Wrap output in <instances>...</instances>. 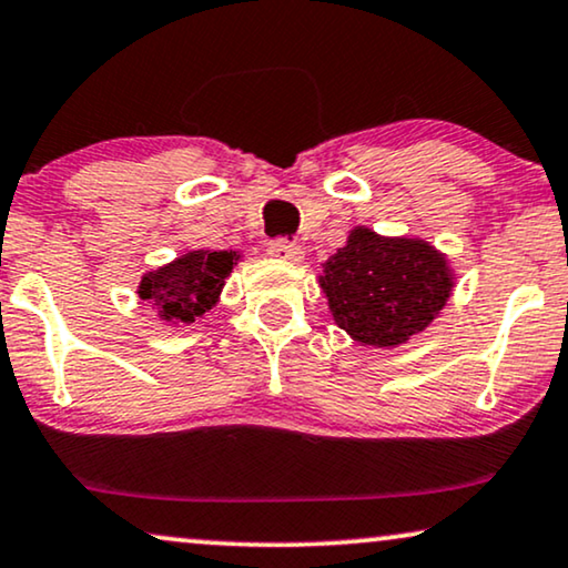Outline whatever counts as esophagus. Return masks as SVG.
Here are the masks:
<instances>
[{"mask_svg":"<svg viewBox=\"0 0 568 568\" xmlns=\"http://www.w3.org/2000/svg\"><path fill=\"white\" fill-rule=\"evenodd\" d=\"M267 252L272 256H277V260H288V262H298L301 254H304L296 241L291 239H272L267 244Z\"/></svg>","mask_w":568,"mask_h":568,"instance_id":"esophagus-1","label":"esophagus"}]
</instances>
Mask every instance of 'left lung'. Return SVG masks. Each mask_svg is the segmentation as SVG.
<instances>
[{
    "mask_svg": "<svg viewBox=\"0 0 568 568\" xmlns=\"http://www.w3.org/2000/svg\"><path fill=\"white\" fill-rule=\"evenodd\" d=\"M320 285L347 335L361 345L397 347L447 304L452 270L426 241L387 239L358 225L324 262Z\"/></svg>",
    "mask_w": 568,
    "mask_h": 568,
    "instance_id": "left-lung-1",
    "label": "left lung"
}]
</instances>
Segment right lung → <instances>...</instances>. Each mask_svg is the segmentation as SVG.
<instances>
[{"label": "right lung", "instance_id": "1", "mask_svg": "<svg viewBox=\"0 0 568 568\" xmlns=\"http://www.w3.org/2000/svg\"><path fill=\"white\" fill-rule=\"evenodd\" d=\"M236 262V252H189L165 267L148 272L138 293L142 301L153 304L161 320L192 324L215 306Z\"/></svg>", "mask_w": 568, "mask_h": 568}]
</instances>
